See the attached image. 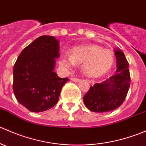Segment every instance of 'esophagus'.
Instances as JSON below:
<instances>
[{
	"mask_svg": "<svg viewBox=\"0 0 146 146\" xmlns=\"http://www.w3.org/2000/svg\"><path fill=\"white\" fill-rule=\"evenodd\" d=\"M71 80H73V82H78L80 81V79L78 78H74V77H71L70 78Z\"/></svg>",
	"mask_w": 146,
	"mask_h": 146,
	"instance_id": "1",
	"label": "esophagus"
}]
</instances>
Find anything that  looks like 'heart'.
Wrapping results in <instances>:
<instances>
[{
	"label": "heart",
	"mask_w": 146,
	"mask_h": 146,
	"mask_svg": "<svg viewBox=\"0 0 146 146\" xmlns=\"http://www.w3.org/2000/svg\"><path fill=\"white\" fill-rule=\"evenodd\" d=\"M114 61V55L110 51L98 45H87L73 48L71 54L63 55L59 63L66 68L73 67L76 64H82V70L85 76L97 78L108 72Z\"/></svg>",
	"instance_id": "obj_1"
}]
</instances>
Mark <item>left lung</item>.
I'll return each mask as SVG.
<instances>
[{"label":"left lung","mask_w":146,"mask_h":146,"mask_svg":"<svg viewBox=\"0 0 146 146\" xmlns=\"http://www.w3.org/2000/svg\"><path fill=\"white\" fill-rule=\"evenodd\" d=\"M117 69L114 76L90 86L83 97L87 108L94 112H107L116 110L125 100L130 87L129 63L123 51L114 50Z\"/></svg>","instance_id":"left-lung-1"}]
</instances>
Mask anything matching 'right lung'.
I'll return each mask as SVG.
<instances>
[{"mask_svg": "<svg viewBox=\"0 0 146 146\" xmlns=\"http://www.w3.org/2000/svg\"><path fill=\"white\" fill-rule=\"evenodd\" d=\"M59 42L44 35L26 46L13 68V89L19 103L32 112L49 110L58 102L68 78L54 71L59 57Z\"/></svg>", "mask_w": 146, "mask_h": 146, "instance_id": "obj_1", "label": "right lung"}]
</instances>
